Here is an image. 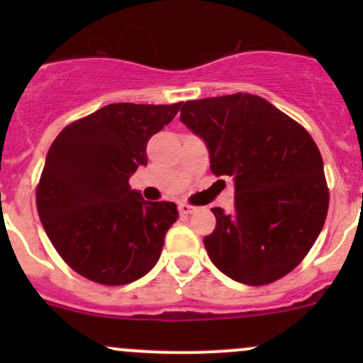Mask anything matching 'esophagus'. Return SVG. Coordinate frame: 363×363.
Listing matches in <instances>:
<instances>
[{"instance_id": "1", "label": "esophagus", "mask_w": 363, "mask_h": 363, "mask_svg": "<svg viewBox=\"0 0 363 363\" xmlns=\"http://www.w3.org/2000/svg\"><path fill=\"white\" fill-rule=\"evenodd\" d=\"M196 211V207H193V205H189V203H179V212H181V214H193V212Z\"/></svg>"}]
</instances>
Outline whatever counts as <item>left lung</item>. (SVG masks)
Listing matches in <instances>:
<instances>
[{"label": "left lung", "instance_id": "8db88e82", "mask_svg": "<svg viewBox=\"0 0 363 363\" xmlns=\"http://www.w3.org/2000/svg\"><path fill=\"white\" fill-rule=\"evenodd\" d=\"M181 121L205 142L216 175L235 184V208L214 207L203 239L211 262L237 283L262 286L295 269L325 225L328 188L311 135L250 93L186 101Z\"/></svg>", "mask_w": 363, "mask_h": 363}]
</instances>
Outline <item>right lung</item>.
Masks as SVG:
<instances>
[{"label": "right lung", "instance_id": "add662e5", "mask_svg": "<svg viewBox=\"0 0 363 363\" xmlns=\"http://www.w3.org/2000/svg\"><path fill=\"white\" fill-rule=\"evenodd\" d=\"M181 104H112L68 124L50 145L36 208L61 258L94 283H133L160 259L174 202H145L128 179L147 164L149 138Z\"/></svg>", "mask_w": 363, "mask_h": 363}]
</instances>
